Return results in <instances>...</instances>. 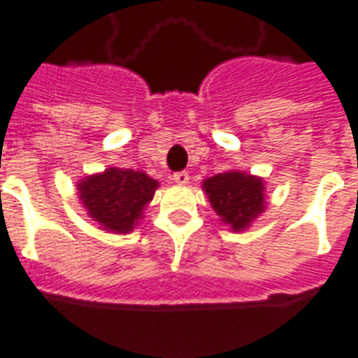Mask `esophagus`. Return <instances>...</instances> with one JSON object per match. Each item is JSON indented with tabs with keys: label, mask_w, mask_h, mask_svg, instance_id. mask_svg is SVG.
<instances>
[{
	"label": "esophagus",
	"mask_w": 358,
	"mask_h": 358,
	"mask_svg": "<svg viewBox=\"0 0 358 358\" xmlns=\"http://www.w3.org/2000/svg\"><path fill=\"white\" fill-rule=\"evenodd\" d=\"M172 182H176L180 186H186L189 182V174L187 172H176V174H172Z\"/></svg>",
	"instance_id": "1"
}]
</instances>
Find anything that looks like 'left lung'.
I'll use <instances>...</instances> for the list:
<instances>
[{
    "instance_id": "obj_1",
    "label": "left lung",
    "mask_w": 358,
    "mask_h": 358,
    "mask_svg": "<svg viewBox=\"0 0 358 358\" xmlns=\"http://www.w3.org/2000/svg\"><path fill=\"white\" fill-rule=\"evenodd\" d=\"M203 192L222 224L243 232L266 209L264 180L243 171H228L203 180Z\"/></svg>"
}]
</instances>
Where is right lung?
<instances>
[{
    "mask_svg": "<svg viewBox=\"0 0 358 358\" xmlns=\"http://www.w3.org/2000/svg\"><path fill=\"white\" fill-rule=\"evenodd\" d=\"M159 182L145 172L109 166L80 178L78 199L88 217L110 234H130L140 224Z\"/></svg>",
    "mask_w": 358,
    "mask_h": 358,
    "instance_id": "obj_1",
    "label": "right lung"
}]
</instances>
